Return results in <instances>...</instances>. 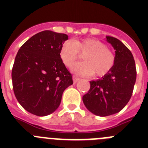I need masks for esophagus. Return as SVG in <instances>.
I'll return each mask as SVG.
<instances>
[{
  "label": "esophagus",
  "mask_w": 148,
  "mask_h": 148,
  "mask_svg": "<svg viewBox=\"0 0 148 148\" xmlns=\"http://www.w3.org/2000/svg\"><path fill=\"white\" fill-rule=\"evenodd\" d=\"M73 82H74V83H76V82H78V81L80 80V78L78 76H76V75H74V76L73 77Z\"/></svg>",
  "instance_id": "34e87169"
}]
</instances>
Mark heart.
Segmentation results:
<instances>
[{"instance_id":"obj_1","label":"heart","mask_w":148,"mask_h":148,"mask_svg":"<svg viewBox=\"0 0 148 148\" xmlns=\"http://www.w3.org/2000/svg\"><path fill=\"white\" fill-rule=\"evenodd\" d=\"M83 54V60L73 65L72 70L76 74L89 76L102 77L111 71L115 65L116 57L104 42L93 38H85L76 40H66L60 49L63 63L70 67Z\"/></svg>"}]
</instances>
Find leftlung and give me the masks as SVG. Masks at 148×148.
I'll return each instance as SVG.
<instances>
[{
	"label": "left lung",
	"mask_w": 148,
	"mask_h": 148,
	"mask_svg": "<svg viewBox=\"0 0 148 148\" xmlns=\"http://www.w3.org/2000/svg\"><path fill=\"white\" fill-rule=\"evenodd\" d=\"M106 38L116 49L115 65L101 79L90 82V90L82 98L88 110L99 116L115 114L125 108L136 80L135 61L130 49L116 38Z\"/></svg>",
	"instance_id": "1"
}]
</instances>
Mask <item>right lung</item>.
<instances>
[{
    "label": "right lung",
    "mask_w": 148,
    "mask_h": 148,
    "mask_svg": "<svg viewBox=\"0 0 148 148\" xmlns=\"http://www.w3.org/2000/svg\"><path fill=\"white\" fill-rule=\"evenodd\" d=\"M66 34L45 30L27 40L18 50L12 70L13 91L21 105L38 116L53 113L63 92L73 84L72 74L60 57Z\"/></svg>",
    "instance_id": "add662e5"
}]
</instances>
